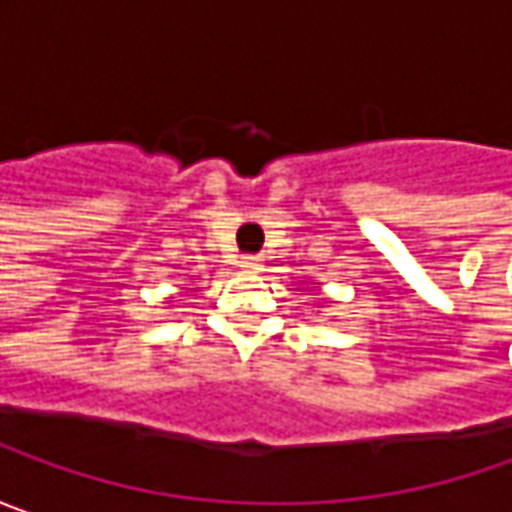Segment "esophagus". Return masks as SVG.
I'll use <instances>...</instances> for the list:
<instances>
[{
	"label": "esophagus",
	"mask_w": 512,
	"mask_h": 512,
	"mask_svg": "<svg viewBox=\"0 0 512 512\" xmlns=\"http://www.w3.org/2000/svg\"><path fill=\"white\" fill-rule=\"evenodd\" d=\"M242 267L247 273H259L265 267V262H262V256H242Z\"/></svg>",
	"instance_id": "obj_1"
}]
</instances>
